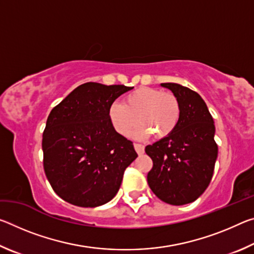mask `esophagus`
<instances>
[{
	"label": "esophagus",
	"mask_w": 254,
	"mask_h": 254,
	"mask_svg": "<svg viewBox=\"0 0 254 254\" xmlns=\"http://www.w3.org/2000/svg\"><path fill=\"white\" fill-rule=\"evenodd\" d=\"M134 149L137 154H143L144 152V147L142 144H139V143H134Z\"/></svg>",
	"instance_id": "1"
}]
</instances>
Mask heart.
Returning a JSON list of instances; mask_svg holds the SVG:
<instances>
[{
    "label": "heart",
    "instance_id": "1",
    "mask_svg": "<svg viewBox=\"0 0 254 254\" xmlns=\"http://www.w3.org/2000/svg\"><path fill=\"white\" fill-rule=\"evenodd\" d=\"M109 119L120 135L128 136L137 126L136 137L149 136L165 139L173 133L180 119V104L173 93H163L152 87H139L124 97L123 104L113 103Z\"/></svg>",
    "mask_w": 254,
    "mask_h": 254
}]
</instances>
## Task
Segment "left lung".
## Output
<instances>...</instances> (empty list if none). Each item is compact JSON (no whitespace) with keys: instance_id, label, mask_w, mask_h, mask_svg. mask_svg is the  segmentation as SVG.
<instances>
[{"instance_id":"left-lung-1","label":"left lung","mask_w":254,"mask_h":254,"mask_svg":"<svg viewBox=\"0 0 254 254\" xmlns=\"http://www.w3.org/2000/svg\"><path fill=\"white\" fill-rule=\"evenodd\" d=\"M160 85L177 96L180 119L169 136L145 147L153 161L148 184L159 199L179 206L195 201L212 180L218 152L215 126L199 94L176 83Z\"/></svg>"}]
</instances>
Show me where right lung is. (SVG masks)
Listing matches in <instances>:
<instances>
[{"label": "right lung", "instance_id": "add662e5", "mask_svg": "<svg viewBox=\"0 0 254 254\" xmlns=\"http://www.w3.org/2000/svg\"><path fill=\"white\" fill-rule=\"evenodd\" d=\"M133 87L85 83L51 110L42 134L44 168L60 198L97 207L118 194L124 170L137 154L114 130L109 109Z\"/></svg>", "mask_w": 254, "mask_h": 254}]
</instances>
